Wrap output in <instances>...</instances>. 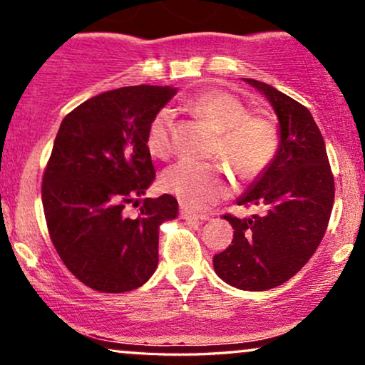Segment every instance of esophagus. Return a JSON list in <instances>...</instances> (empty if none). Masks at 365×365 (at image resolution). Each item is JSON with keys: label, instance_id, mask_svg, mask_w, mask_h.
I'll use <instances>...</instances> for the list:
<instances>
[{"label": "esophagus", "instance_id": "1", "mask_svg": "<svg viewBox=\"0 0 365 365\" xmlns=\"http://www.w3.org/2000/svg\"><path fill=\"white\" fill-rule=\"evenodd\" d=\"M180 216H182V220L185 221H207L209 220L207 215H197V212L190 211V209L185 206L180 207Z\"/></svg>", "mask_w": 365, "mask_h": 365}]
</instances>
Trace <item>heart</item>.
Here are the masks:
<instances>
[{"label": "heart", "instance_id": "1", "mask_svg": "<svg viewBox=\"0 0 365 365\" xmlns=\"http://www.w3.org/2000/svg\"><path fill=\"white\" fill-rule=\"evenodd\" d=\"M185 108L220 132L217 150L242 177L252 178L271 165L278 153V128L262 115H250L240 99L220 89H207L185 99ZM173 111L163 108L149 121L145 145L154 158L171 150ZM161 187L185 207L206 209L232 192V177L220 163L183 158L161 175Z\"/></svg>", "mask_w": 365, "mask_h": 365}]
</instances>
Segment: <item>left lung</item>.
Masks as SVG:
<instances>
[{
    "label": "left lung",
    "instance_id": "obj_1",
    "mask_svg": "<svg viewBox=\"0 0 365 365\" xmlns=\"http://www.w3.org/2000/svg\"><path fill=\"white\" fill-rule=\"evenodd\" d=\"M273 108L279 145L271 165L237 199L262 207V216L226 215L232 245L212 257L216 274L240 290L262 292L295 276L324 237L334 200L324 139L311 111L273 86L244 78Z\"/></svg>",
    "mask_w": 365,
    "mask_h": 365
}]
</instances>
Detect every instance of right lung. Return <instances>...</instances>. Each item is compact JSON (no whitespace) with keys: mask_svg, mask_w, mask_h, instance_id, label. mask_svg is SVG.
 Wrapping results in <instances>:
<instances>
[{"mask_svg":"<svg viewBox=\"0 0 365 365\" xmlns=\"http://www.w3.org/2000/svg\"><path fill=\"white\" fill-rule=\"evenodd\" d=\"M175 94L144 83L103 92L58 130L43 177L46 223L70 273L94 290H135L156 271L159 226L178 216V202L142 199L156 178L145 133ZM127 203L140 206L135 218Z\"/></svg>","mask_w":365,"mask_h":365,"instance_id":"right-lung-1","label":"right lung"}]
</instances>
